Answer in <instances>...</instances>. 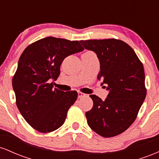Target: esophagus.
Instances as JSON below:
<instances>
[{
    "instance_id": "34e87169",
    "label": "esophagus",
    "mask_w": 159,
    "mask_h": 159,
    "mask_svg": "<svg viewBox=\"0 0 159 159\" xmlns=\"http://www.w3.org/2000/svg\"><path fill=\"white\" fill-rule=\"evenodd\" d=\"M86 96H87V95L84 94V93H81V92H78V98L85 97Z\"/></svg>"
}]
</instances>
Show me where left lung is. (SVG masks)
Returning a JSON list of instances; mask_svg holds the SVG:
<instances>
[{
  "mask_svg": "<svg viewBox=\"0 0 159 159\" xmlns=\"http://www.w3.org/2000/svg\"><path fill=\"white\" fill-rule=\"evenodd\" d=\"M100 63L97 78L109 90L105 100L90 95L93 106L86 112L87 124L104 138L118 135L135 120L147 95L143 63L125 42L116 39L81 40Z\"/></svg>",
  "mask_w": 159,
  "mask_h": 159,
  "instance_id": "left-lung-1",
  "label": "left lung"
}]
</instances>
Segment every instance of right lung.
I'll use <instances>...</instances> for the list:
<instances>
[{"mask_svg":"<svg viewBox=\"0 0 159 159\" xmlns=\"http://www.w3.org/2000/svg\"><path fill=\"white\" fill-rule=\"evenodd\" d=\"M83 50L78 41L48 36L29 45L20 57L12 82L16 105L38 132H53L64 123L78 93L54 89L51 81L61 74L64 58Z\"/></svg>","mask_w":159,"mask_h":159,"instance_id":"obj_1","label":"right lung"}]
</instances>
